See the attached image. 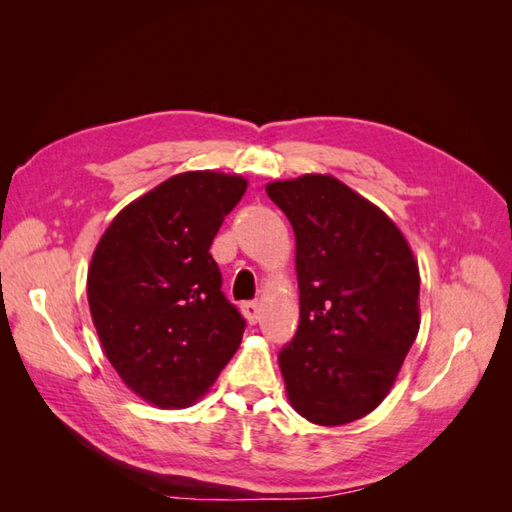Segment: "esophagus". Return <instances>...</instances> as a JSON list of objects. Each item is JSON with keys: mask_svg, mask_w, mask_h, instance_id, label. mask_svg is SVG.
I'll use <instances>...</instances> for the list:
<instances>
[{"mask_svg": "<svg viewBox=\"0 0 512 512\" xmlns=\"http://www.w3.org/2000/svg\"><path fill=\"white\" fill-rule=\"evenodd\" d=\"M241 312H243V316L247 318V322L256 324V322H258V316H260V305H258V301H245V303L241 305Z\"/></svg>", "mask_w": 512, "mask_h": 512, "instance_id": "1", "label": "esophagus"}]
</instances>
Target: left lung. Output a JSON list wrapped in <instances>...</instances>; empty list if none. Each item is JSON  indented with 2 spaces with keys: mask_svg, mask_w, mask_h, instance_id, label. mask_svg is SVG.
Listing matches in <instances>:
<instances>
[{
  "mask_svg": "<svg viewBox=\"0 0 512 512\" xmlns=\"http://www.w3.org/2000/svg\"><path fill=\"white\" fill-rule=\"evenodd\" d=\"M297 237L299 329L280 350L292 408L344 425L391 391L418 333L416 260L386 215L329 175L267 185Z\"/></svg>",
  "mask_w": 512,
  "mask_h": 512,
  "instance_id": "8db88e82",
  "label": "left lung"
}]
</instances>
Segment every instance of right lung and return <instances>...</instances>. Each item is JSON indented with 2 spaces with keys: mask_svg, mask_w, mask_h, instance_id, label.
Segmentation results:
<instances>
[{
  "mask_svg": "<svg viewBox=\"0 0 512 512\" xmlns=\"http://www.w3.org/2000/svg\"><path fill=\"white\" fill-rule=\"evenodd\" d=\"M247 181L194 170L123 209L100 239L87 299L106 359L160 408H188L237 352L245 318L209 247Z\"/></svg>",
  "mask_w": 512,
  "mask_h": 512,
  "instance_id": "add662e5",
  "label": "right lung"
}]
</instances>
